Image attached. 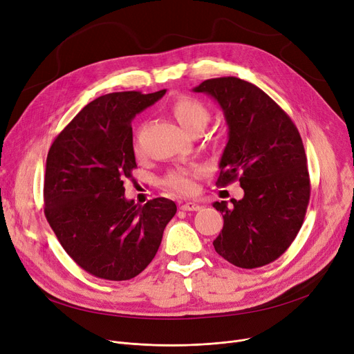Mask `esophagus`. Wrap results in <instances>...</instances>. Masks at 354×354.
I'll return each mask as SVG.
<instances>
[{
  "instance_id": "1",
  "label": "esophagus",
  "mask_w": 354,
  "mask_h": 354,
  "mask_svg": "<svg viewBox=\"0 0 354 354\" xmlns=\"http://www.w3.org/2000/svg\"><path fill=\"white\" fill-rule=\"evenodd\" d=\"M202 207L195 202H183L180 205L182 211H199Z\"/></svg>"
}]
</instances>
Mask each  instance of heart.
Masks as SVG:
<instances>
[{"instance_id":"heart-1","label":"heart","mask_w":354,"mask_h":354,"mask_svg":"<svg viewBox=\"0 0 354 354\" xmlns=\"http://www.w3.org/2000/svg\"><path fill=\"white\" fill-rule=\"evenodd\" d=\"M169 110L174 115V118L179 122V124L185 130H188L189 133H192L194 130L203 129V126L207 124L209 119L208 107L198 99L187 95L176 96L169 103ZM135 152L136 153L140 152L138 142L135 143ZM201 174H202L201 167H196V169H192V171H183V169L171 171L166 174L163 179V185L166 188L180 194H192L196 189L195 178L199 176Z\"/></svg>"}]
</instances>
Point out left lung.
<instances>
[{
	"label": "left lung",
	"instance_id": "1",
	"mask_svg": "<svg viewBox=\"0 0 354 354\" xmlns=\"http://www.w3.org/2000/svg\"><path fill=\"white\" fill-rule=\"evenodd\" d=\"M224 110L230 139L216 187L238 180L241 201L215 202L224 228L215 251L239 268H258L280 258L299 234L310 201L307 156L299 129L267 93L238 77H216L194 88Z\"/></svg>",
	"mask_w": 354,
	"mask_h": 354
}]
</instances>
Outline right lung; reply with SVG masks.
<instances>
[{
    "mask_svg": "<svg viewBox=\"0 0 354 354\" xmlns=\"http://www.w3.org/2000/svg\"><path fill=\"white\" fill-rule=\"evenodd\" d=\"M166 90L116 91L84 106L50 146L44 215L64 251L82 270L109 281L140 274L158 252L175 202L136 205L123 180L136 169L132 119Z\"/></svg>",
    "mask_w": 354,
    "mask_h": 354,
    "instance_id": "add662e5",
    "label": "right lung"
}]
</instances>
